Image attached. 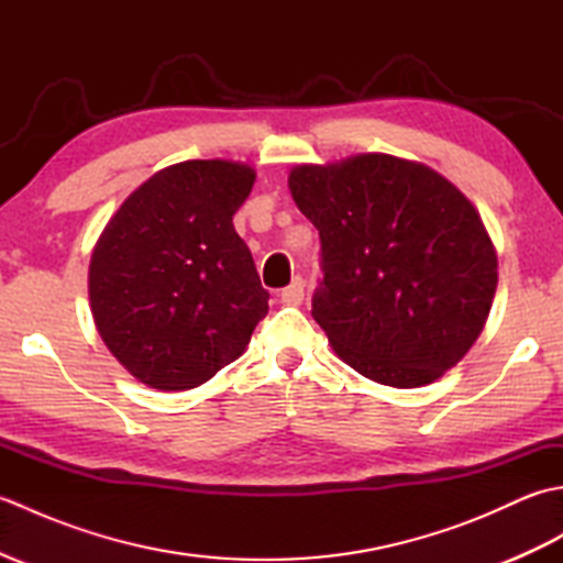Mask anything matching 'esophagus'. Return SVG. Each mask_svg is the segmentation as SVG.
Segmentation results:
<instances>
[{"instance_id": "34e87169", "label": "esophagus", "mask_w": 563, "mask_h": 563, "mask_svg": "<svg viewBox=\"0 0 563 563\" xmlns=\"http://www.w3.org/2000/svg\"><path fill=\"white\" fill-rule=\"evenodd\" d=\"M280 300L285 305H302V300H305V280L302 278H295L288 285V288L280 292Z\"/></svg>"}]
</instances>
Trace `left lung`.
Instances as JSON below:
<instances>
[{"label": "left lung", "mask_w": 563, "mask_h": 563, "mask_svg": "<svg viewBox=\"0 0 563 563\" xmlns=\"http://www.w3.org/2000/svg\"><path fill=\"white\" fill-rule=\"evenodd\" d=\"M288 186L321 239L312 317L345 365L413 389L470 353L492 312L498 258L457 186L382 152L297 164Z\"/></svg>", "instance_id": "8db88e82"}]
</instances>
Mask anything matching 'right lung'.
<instances>
[{"mask_svg": "<svg viewBox=\"0 0 563 563\" xmlns=\"http://www.w3.org/2000/svg\"><path fill=\"white\" fill-rule=\"evenodd\" d=\"M254 181L242 162H178L137 186L103 227L89 261L93 324L142 385H206L268 314V292L232 224Z\"/></svg>", "mask_w": 563, "mask_h": 563, "instance_id": "obj_1", "label": "right lung"}]
</instances>
